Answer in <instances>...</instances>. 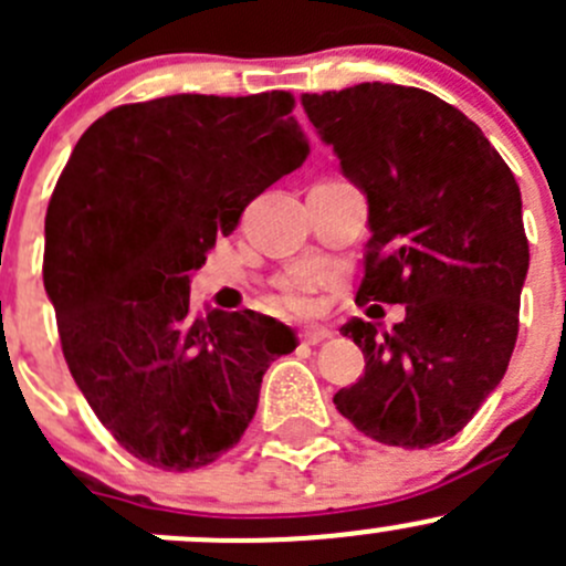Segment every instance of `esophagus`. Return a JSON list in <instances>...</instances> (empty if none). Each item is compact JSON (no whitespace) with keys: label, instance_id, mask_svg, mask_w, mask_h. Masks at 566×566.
<instances>
[{"label":"esophagus","instance_id":"34e87169","mask_svg":"<svg viewBox=\"0 0 566 566\" xmlns=\"http://www.w3.org/2000/svg\"><path fill=\"white\" fill-rule=\"evenodd\" d=\"M298 339L304 342V345H319V342L331 339V331L323 328V325H310V328L298 331Z\"/></svg>","mask_w":566,"mask_h":566}]
</instances>
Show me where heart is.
I'll list each match as a JSON object with an SVG mask.
<instances>
[{
	"mask_svg": "<svg viewBox=\"0 0 566 566\" xmlns=\"http://www.w3.org/2000/svg\"><path fill=\"white\" fill-rule=\"evenodd\" d=\"M279 301L293 312H312L315 310V295H312V279L293 273V276H282L276 282Z\"/></svg>",
	"mask_w": 566,
	"mask_h": 566,
	"instance_id": "obj_1",
	"label": "heart"
}]
</instances>
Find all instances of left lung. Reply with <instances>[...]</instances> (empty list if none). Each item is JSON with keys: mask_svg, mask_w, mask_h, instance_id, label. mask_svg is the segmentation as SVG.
Here are the masks:
<instances>
[{"mask_svg": "<svg viewBox=\"0 0 566 566\" xmlns=\"http://www.w3.org/2000/svg\"><path fill=\"white\" fill-rule=\"evenodd\" d=\"M301 104L367 193L356 304H405L386 334L361 317L342 325L364 378L334 405L386 447H436L473 419L515 350L528 271L521 188L482 128L427 90L367 82Z\"/></svg>", "mask_w": 566, "mask_h": 566, "instance_id": "8db88e82", "label": "left lung"}]
</instances>
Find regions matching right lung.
Instances as JSON below:
<instances>
[{
	"label": "right lung",
	"mask_w": 566,
	"mask_h": 566,
	"mask_svg": "<svg viewBox=\"0 0 566 566\" xmlns=\"http://www.w3.org/2000/svg\"><path fill=\"white\" fill-rule=\"evenodd\" d=\"M284 90L167 95L95 119L45 210L43 284L62 353L114 441L164 471H193L247 432L287 325L256 312H188V279L216 235L310 142Z\"/></svg>",
	"instance_id": "right-lung-1"
}]
</instances>
